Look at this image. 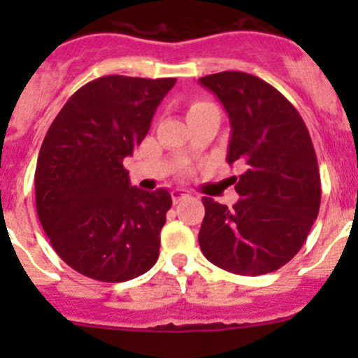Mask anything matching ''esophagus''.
<instances>
[{
    "label": "esophagus",
    "mask_w": 358,
    "mask_h": 358,
    "mask_svg": "<svg viewBox=\"0 0 358 358\" xmlns=\"http://www.w3.org/2000/svg\"><path fill=\"white\" fill-rule=\"evenodd\" d=\"M190 194L189 192H185V190H182V189H175V190H171V197H173V202H180V201H183V199H187V197H189Z\"/></svg>",
    "instance_id": "1"
}]
</instances>
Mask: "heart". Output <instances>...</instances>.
<instances>
[{"label":"heart","mask_w":358,"mask_h":358,"mask_svg":"<svg viewBox=\"0 0 358 358\" xmlns=\"http://www.w3.org/2000/svg\"><path fill=\"white\" fill-rule=\"evenodd\" d=\"M208 107H215V106H213V103H209V102H206V100H197V102H194L192 106L189 107V115L196 114V112H199V110L208 109Z\"/></svg>","instance_id":"b5f03b06"}]
</instances>
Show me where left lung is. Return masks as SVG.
I'll return each mask as SVG.
<instances>
[{"mask_svg": "<svg viewBox=\"0 0 358 358\" xmlns=\"http://www.w3.org/2000/svg\"><path fill=\"white\" fill-rule=\"evenodd\" d=\"M230 119L227 162L244 168L234 208L202 197V255L239 275H263L294 258L320 208V173L305 121L272 85L225 71L199 79Z\"/></svg>", "mask_w": 358, "mask_h": 358, "instance_id": "8db88e82", "label": "left lung"}]
</instances>
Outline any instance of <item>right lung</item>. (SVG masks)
I'll return each instance as SVG.
<instances>
[{"label":"right lung","mask_w":358,"mask_h":358,"mask_svg":"<svg viewBox=\"0 0 358 358\" xmlns=\"http://www.w3.org/2000/svg\"><path fill=\"white\" fill-rule=\"evenodd\" d=\"M175 83L93 79L67 100L43 140L34 173L39 222L57 255L90 279L124 282L157 262L171 196L131 187L122 159L145 138Z\"/></svg>","instance_id":"1"}]
</instances>
